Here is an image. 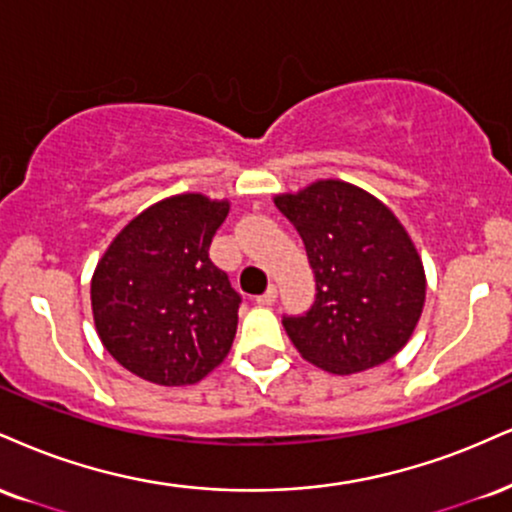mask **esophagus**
<instances>
[{
  "label": "esophagus",
  "instance_id": "1",
  "mask_svg": "<svg viewBox=\"0 0 512 512\" xmlns=\"http://www.w3.org/2000/svg\"><path fill=\"white\" fill-rule=\"evenodd\" d=\"M276 295H279V291H276V286H269L267 291H264L260 298H257V305H272L276 300Z\"/></svg>",
  "mask_w": 512,
  "mask_h": 512
}]
</instances>
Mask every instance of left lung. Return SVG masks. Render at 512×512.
I'll use <instances>...</instances> for the list:
<instances>
[{
	"label": "left lung",
	"instance_id": "8db88e82",
	"mask_svg": "<svg viewBox=\"0 0 512 512\" xmlns=\"http://www.w3.org/2000/svg\"><path fill=\"white\" fill-rule=\"evenodd\" d=\"M274 202L298 229L315 269V305L303 317H283L303 360L343 377L400 353L422 317L427 276L396 214L338 178Z\"/></svg>",
	"mask_w": 512,
	"mask_h": 512
}]
</instances>
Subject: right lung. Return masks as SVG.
I'll return each instance as SVG.
<instances>
[{
  "instance_id": "obj_1",
  "label": "right lung",
  "mask_w": 512,
  "mask_h": 512,
  "mask_svg": "<svg viewBox=\"0 0 512 512\" xmlns=\"http://www.w3.org/2000/svg\"><path fill=\"white\" fill-rule=\"evenodd\" d=\"M229 200L181 193L128 221L90 281L92 319L109 355L159 386L197 384L229 355L240 295L209 260Z\"/></svg>"
}]
</instances>
